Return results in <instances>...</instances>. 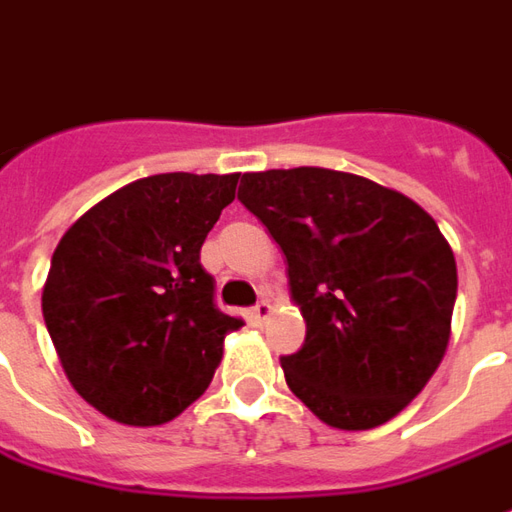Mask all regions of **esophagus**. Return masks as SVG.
Listing matches in <instances>:
<instances>
[{
  "instance_id": "34e87169",
  "label": "esophagus",
  "mask_w": 512,
  "mask_h": 512,
  "mask_svg": "<svg viewBox=\"0 0 512 512\" xmlns=\"http://www.w3.org/2000/svg\"><path fill=\"white\" fill-rule=\"evenodd\" d=\"M268 318H271V304H268V301H257V307L252 310V321H255V326H263Z\"/></svg>"
}]
</instances>
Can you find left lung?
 Wrapping results in <instances>:
<instances>
[{"instance_id":"8db88e82","label":"left lung","mask_w":512,"mask_h":512,"mask_svg":"<svg viewBox=\"0 0 512 512\" xmlns=\"http://www.w3.org/2000/svg\"><path fill=\"white\" fill-rule=\"evenodd\" d=\"M238 200L288 263L307 323L282 356L290 392L340 430H370L425 389L450 343L458 268L428 211L381 183L323 167L244 172Z\"/></svg>"}]
</instances>
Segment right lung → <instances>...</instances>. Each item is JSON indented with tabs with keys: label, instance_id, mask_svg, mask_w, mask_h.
Instances as JSON below:
<instances>
[{
	"label": "right lung",
	"instance_id": "obj_1",
	"mask_svg": "<svg viewBox=\"0 0 512 512\" xmlns=\"http://www.w3.org/2000/svg\"><path fill=\"white\" fill-rule=\"evenodd\" d=\"M238 172H164L95 202L65 230L43 285V321L71 386L104 417L156 428L208 389L241 318L213 304L205 235Z\"/></svg>",
	"mask_w": 512,
	"mask_h": 512
}]
</instances>
